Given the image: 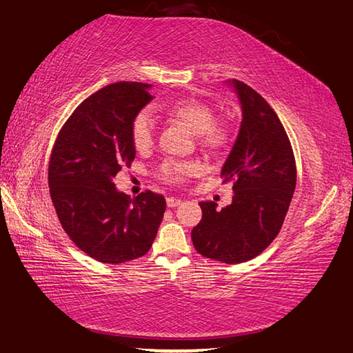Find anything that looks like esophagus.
Listing matches in <instances>:
<instances>
[{"mask_svg":"<svg viewBox=\"0 0 353 353\" xmlns=\"http://www.w3.org/2000/svg\"><path fill=\"white\" fill-rule=\"evenodd\" d=\"M166 204H168V207H176V205H179L181 204V199H178V198H174V196H169V198H166Z\"/></svg>","mask_w":353,"mask_h":353,"instance_id":"34e87169","label":"esophagus"}]
</instances>
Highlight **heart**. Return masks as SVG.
Returning <instances> with one entry per match:
<instances>
[{
	"mask_svg": "<svg viewBox=\"0 0 353 353\" xmlns=\"http://www.w3.org/2000/svg\"><path fill=\"white\" fill-rule=\"evenodd\" d=\"M164 111L172 119L181 121L190 132L195 134L199 145L207 150H219L228 143V129L224 125L214 123V112L204 102L195 99H181L168 105ZM154 139L155 123L152 114L148 110L137 112L131 123V141L134 148L140 152L148 150L154 145ZM198 170L199 166L195 161L166 160L161 163L158 172L164 181L178 184L195 175Z\"/></svg>",
	"mask_w": 353,
	"mask_h": 353,
	"instance_id": "b5f03b06",
	"label": "heart"
}]
</instances>
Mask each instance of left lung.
<instances>
[{"instance_id": "1", "label": "left lung", "mask_w": 353, "mask_h": 353, "mask_svg": "<svg viewBox=\"0 0 353 353\" xmlns=\"http://www.w3.org/2000/svg\"><path fill=\"white\" fill-rule=\"evenodd\" d=\"M237 94L242 121L221 176L233 181L232 204L216 210L199 203L203 219L192 241L204 257L241 263L259 256L276 239L296 190V160L277 114L259 92L241 81H227Z\"/></svg>"}]
</instances>
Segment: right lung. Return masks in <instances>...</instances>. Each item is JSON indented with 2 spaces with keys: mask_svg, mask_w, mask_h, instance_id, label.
I'll return each instance as SVG.
<instances>
[{
  "mask_svg": "<svg viewBox=\"0 0 353 353\" xmlns=\"http://www.w3.org/2000/svg\"><path fill=\"white\" fill-rule=\"evenodd\" d=\"M152 85L116 82L86 97L57 134L48 163L50 196L77 248L103 263L145 256L166 199L150 190L131 198L114 178L131 168L132 119L154 97Z\"/></svg>",
  "mask_w": 353,
  "mask_h": 353,
  "instance_id": "right-lung-1",
  "label": "right lung"
}]
</instances>
